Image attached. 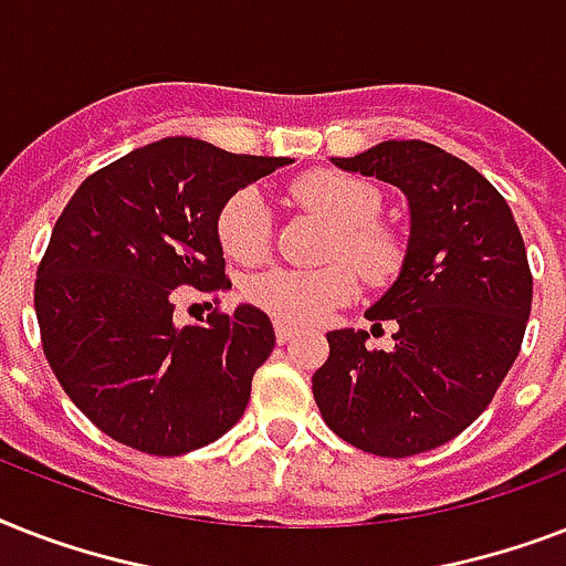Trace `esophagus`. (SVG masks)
<instances>
[{
  "mask_svg": "<svg viewBox=\"0 0 566 566\" xmlns=\"http://www.w3.org/2000/svg\"><path fill=\"white\" fill-rule=\"evenodd\" d=\"M275 340H279V344H291L293 340V328L291 326H284V323H275Z\"/></svg>",
  "mask_w": 566,
  "mask_h": 566,
  "instance_id": "34e87169",
  "label": "esophagus"
}]
</instances>
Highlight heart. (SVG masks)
I'll use <instances>...</instances> for the list:
<instances>
[{"instance_id":"heart-1","label":"heart","mask_w":566,"mask_h":566,"mask_svg":"<svg viewBox=\"0 0 566 566\" xmlns=\"http://www.w3.org/2000/svg\"><path fill=\"white\" fill-rule=\"evenodd\" d=\"M293 199L337 229L328 261H346L370 287H385L402 273L405 243L378 220L376 185L337 170H311L291 185ZM222 252L240 264H258L270 252L273 222L264 196L252 188L231 193L217 217ZM349 265V266H350ZM348 266V268H349ZM345 264L323 270H266L247 284V296L284 326H317L355 296V274Z\"/></svg>"}]
</instances>
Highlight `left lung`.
I'll use <instances>...</instances> for the list:
<instances>
[{
  "label": "left lung",
  "instance_id": "1",
  "mask_svg": "<svg viewBox=\"0 0 566 566\" xmlns=\"http://www.w3.org/2000/svg\"><path fill=\"white\" fill-rule=\"evenodd\" d=\"M332 161L402 190L411 238L399 279L367 311L373 328L399 326L394 349H367L355 328L328 332L311 390L346 443L420 455L458 438L509 376L532 314L526 243L500 190L440 146L385 140Z\"/></svg>",
  "mask_w": 566,
  "mask_h": 566
}]
</instances>
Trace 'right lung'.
<instances>
[{"label":"right lung","mask_w":566,"mask_h":566,"mask_svg":"<svg viewBox=\"0 0 566 566\" xmlns=\"http://www.w3.org/2000/svg\"><path fill=\"white\" fill-rule=\"evenodd\" d=\"M291 158L234 155L193 137L140 146L82 181L38 266L49 367L78 411L146 455H185L243 417L275 346L264 311L172 319L179 287L229 291L217 217L231 193Z\"/></svg>","instance_id":"add662e5"}]
</instances>
